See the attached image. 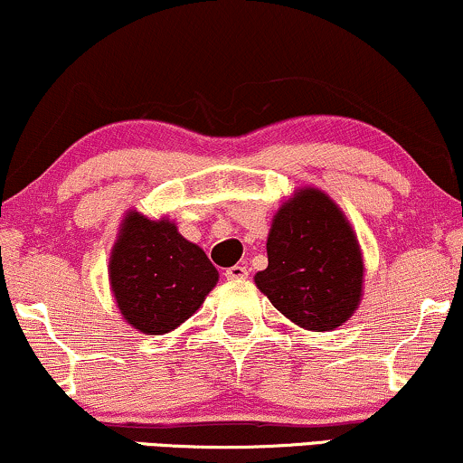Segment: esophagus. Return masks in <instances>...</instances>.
I'll return each instance as SVG.
<instances>
[{
  "label": "esophagus",
  "instance_id": "1",
  "mask_svg": "<svg viewBox=\"0 0 463 463\" xmlns=\"http://www.w3.org/2000/svg\"><path fill=\"white\" fill-rule=\"evenodd\" d=\"M250 269L243 267V265H232L231 269H226V279H245L248 278Z\"/></svg>",
  "mask_w": 463,
  "mask_h": 463
}]
</instances>
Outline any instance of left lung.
I'll use <instances>...</instances> for the list:
<instances>
[{"instance_id":"left-lung-1","label":"left lung","mask_w":463,"mask_h":463,"mask_svg":"<svg viewBox=\"0 0 463 463\" xmlns=\"http://www.w3.org/2000/svg\"><path fill=\"white\" fill-rule=\"evenodd\" d=\"M265 271L254 282L286 318L307 331L346 323L363 295V256L342 209L325 192L297 190L273 215Z\"/></svg>"}]
</instances>
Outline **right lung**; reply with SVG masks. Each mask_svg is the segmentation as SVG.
Wrapping results in <instances>:
<instances>
[{
    "instance_id": "obj_1",
    "label": "right lung",
    "mask_w": 463,
    "mask_h": 463,
    "mask_svg": "<svg viewBox=\"0 0 463 463\" xmlns=\"http://www.w3.org/2000/svg\"><path fill=\"white\" fill-rule=\"evenodd\" d=\"M109 279L126 323L162 335L203 306L218 282V269L173 222L128 212L110 251Z\"/></svg>"
}]
</instances>
